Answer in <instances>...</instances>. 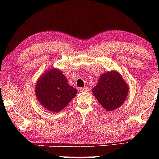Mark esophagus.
Wrapping results in <instances>:
<instances>
[{"instance_id": "esophagus-1", "label": "esophagus", "mask_w": 159, "mask_h": 159, "mask_svg": "<svg viewBox=\"0 0 159 159\" xmlns=\"http://www.w3.org/2000/svg\"><path fill=\"white\" fill-rule=\"evenodd\" d=\"M80 90L81 91V92H87V91L88 90V87H83V88H80Z\"/></svg>"}]
</instances>
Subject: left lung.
<instances>
[{
    "label": "left lung",
    "mask_w": 159,
    "mask_h": 159,
    "mask_svg": "<svg viewBox=\"0 0 159 159\" xmlns=\"http://www.w3.org/2000/svg\"><path fill=\"white\" fill-rule=\"evenodd\" d=\"M92 92L107 111L116 109L127 98L128 86L118 72L111 71L100 75Z\"/></svg>",
    "instance_id": "left-lung-1"
}]
</instances>
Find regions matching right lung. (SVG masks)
<instances>
[{
  "instance_id": "1",
  "label": "right lung",
  "mask_w": 159,
  "mask_h": 159,
  "mask_svg": "<svg viewBox=\"0 0 159 159\" xmlns=\"http://www.w3.org/2000/svg\"><path fill=\"white\" fill-rule=\"evenodd\" d=\"M35 93L42 106L52 112H59L76 96L77 90L69 85L60 70L52 68L37 80Z\"/></svg>"
}]
</instances>
